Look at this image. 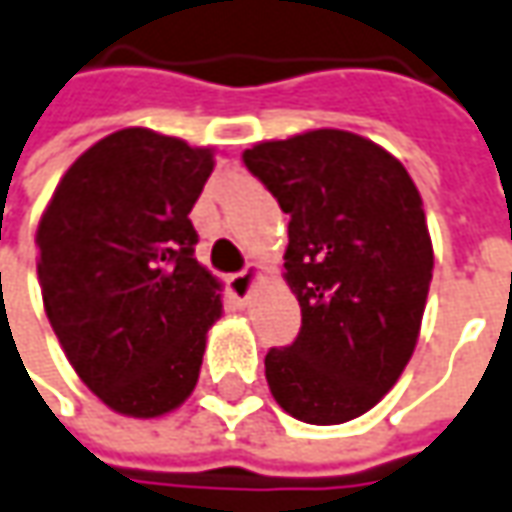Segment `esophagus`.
<instances>
[{
	"mask_svg": "<svg viewBox=\"0 0 512 512\" xmlns=\"http://www.w3.org/2000/svg\"><path fill=\"white\" fill-rule=\"evenodd\" d=\"M256 276H259V265H247L242 273H233V276L227 279L230 293H233L236 299H247V296H250V287L256 282Z\"/></svg>",
	"mask_w": 512,
	"mask_h": 512,
	"instance_id": "esophagus-1",
	"label": "esophagus"
}]
</instances>
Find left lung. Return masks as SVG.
Here are the masks:
<instances>
[{
  "instance_id": "1",
  "label": "left lung",
  "mask_w": 512,
  "mask_h": 512,
  "mask_svg": "<svg viewBox=\"0 0 512 512\" xmlns=\"http://www.w3.org/2000/svg\"><path fill=\"white\" fill-rule=\"evenodd\" d=\"M287 222L285 279L302 330L265 376L293 419L367 413L410 362L433 279L422 196L404 165L350 130H307L242 153Z\"/></svg>"
}]
</instances>
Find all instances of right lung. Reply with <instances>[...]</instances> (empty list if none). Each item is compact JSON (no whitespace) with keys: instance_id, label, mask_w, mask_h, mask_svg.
<instances>
[{"instance_id":"obj_1","label":"right lung","mask_w":512,"mask_h":512,"mask_svg":"<svg viewBox=\"0 0 512 512\" xmlns=\"http://www.w3.org/2000/svg\"><path fill=\"white\" fill-rule=\"evenodd\" d=\"M213 150L125 128L88 148L56 185L36 247L50 327L110 410L156 419L199 382L222 285L196 262L190 210Z\"/></svg>"}]
</instances>
